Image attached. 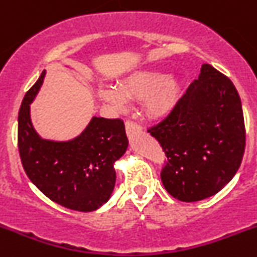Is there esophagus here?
I'll return each instance as SVG.
<instances>
[{
	"mask_svg": "<svg viewBox=\"0 0 257 257\" xmlns=\"http://www.w3.org/2000/svg\"><path fill=\"white\" fill-rule=\"evenodd\" d=\"M125 129H126V133L131 134V133H134V132H140L141 129H142V126L140 125L138 123H136L134 120H126L125 121Z\"/></svg>",
	"mask_w": 257,
	"mask_h": 257,
	"instance_id": "1",
	"label": "esophagus"
}]
</instances>
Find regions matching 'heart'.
I'll return each mask as SVG.
<instances>
[{
	"label": "heart",
	"mask_w": 257,
	"mask_h": 257,
	"mask_svg": "<svg viewBox=\"0 0 257 257\" xmlns=\"http://www.w3.org/2000/svg\"><path fill=\"white\" fill-rule=\"evenodd\" d=\"M179 82L174 77H166L156 69H141L128 74L114 88H101L100 96L117 109H123L126 100L146 97V110L152 116H160L169 111L176 100Z\"/></svg>",
	"instance_id": "obj_1"
}]
</instances>
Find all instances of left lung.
Listing matches in <instances>:
<instances>
[{
  "instance_id": "1",
  "label": "left lung",
  "mask_w": 257,
  "mask_h": 257,
  "mask_svg": "<svg viewBox=\"0 0 257 257\" xmlns=\"http://www.w3.org/2000/svg\"><path fill=\"white\" fill-rule=\"evenodd\" d=\"M165 152L161 180L170 195L198 201L229 183L246 146L243 111L236 87L210 64L164 120L147 128Z\"/></svg>"
}]
</instances>
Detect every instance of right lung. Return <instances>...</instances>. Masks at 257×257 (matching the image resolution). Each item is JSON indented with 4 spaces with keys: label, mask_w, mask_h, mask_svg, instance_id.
<instances>
[{
    "label": "right lung",
    "mask_w": 257,
    "mask_h": 257,
    "mask_svg": "<svg viewBox=\"0 0 257 257\" xmlns=\"http://www.w3.org/2000/svg\"><path fill=\"white\" fill-rule=\"evenodd\" d=\"M25 93L19 111L18 147L30 181L57 204L91 212L106 203L115 186L114 164L128 147L124 121L92 117L80 137L69 142L42 140L30 120V102L44 80Z\"/></svg>",
    "instance_id": "right-lung-1"
}]
</instances>
